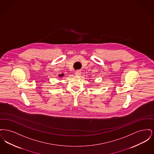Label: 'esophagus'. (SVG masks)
Wrapping results in <instances>:
<instances>
[{"label": "esophagus", "mask_w": 154, "mask_h": 154, "mask_svg": "<svg viewBox=\"0 0 154 154\" xmlns=\"http://www.w3.org/2000/svg\"><path fill=\"white\" fill-rule=\"evenodd\" d=\"M81 72L80 70H76L75 72V74L76 75H81Z\"/></svg>", "instance_id": "1"}]
</instances>
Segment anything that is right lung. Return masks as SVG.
<instances>
[{
    "instance_id": "1",
    "label": "right lung",
    "mask_w": 154,
    "mask_h": 154,
    "mask_svg": "<svg viewBox=\"0 0 154 154\" xmlns=\"http://www.w3.org/2000/svg\"><path fill=\"white\" fill-rule=\"evenodd\" d=\"M59 76H60V77H61V76H63V74H59Z\"/></svg>"
}]
</instances>
